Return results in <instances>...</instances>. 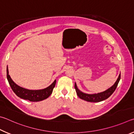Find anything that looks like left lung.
<instances>
[{
    "instance_id": "left-lung-1",
    "label": "left lung",
    "mask_w": 134,
    "mask_h": 134,
    "mask_svg": "<svg viewBox=\"0 0 134 134\" xmlns=\"http://www.w3.org/2000/svg\"><path fill=\"white\" fill-rule=\"evenodd\" d=\"M120 79L121 74H119L118 79H117L116 81L115 82V83H114V85L113 86H111V88H109L108 90L104 91V92L98 93H97V94H86V93L82 92L81 91H79L78 88H77L76 83H75V88L77 95H78V97L80 98L81 99L88 102H98L108 98L110 96L114 93V91L116 90L117 86H118V84L119 83V80H120Z\"/></svg>"
}]
</instances>
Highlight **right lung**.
Segmentation results:
<instances>
[{"mask_svg": "<svg viewBox=\"0 0 134 134\" xmlns=\"http://www.w3.org/2000/svg\"><path fill=\"white\" fill-rule=\"evenodd\" d=\"M7 79L12 90L15 94L23 99L28 100L32 102H37L43 100L48 98L52 93L54 87L55 86L56 80L48 86V88L41 90H29L20 87L14 82L9 75L8 68L7 67Z\"/></svg>", "mask_w": 134, "mask_h": 134, "instance_id": "1", "label": "right lung"}]
</instances>
